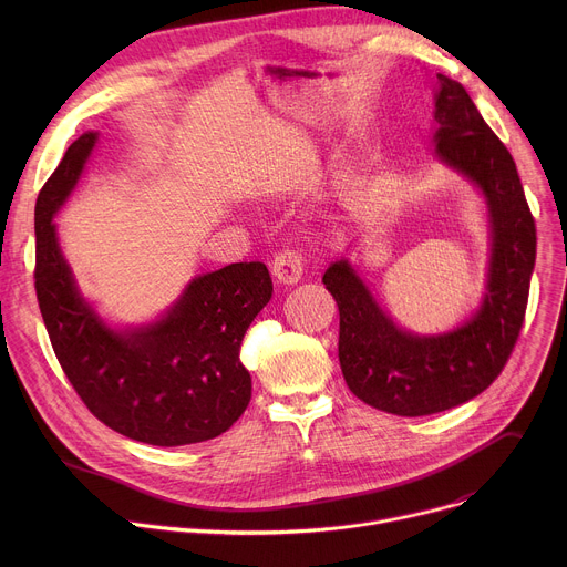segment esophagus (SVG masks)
Wrapping results in <instances>:
<instances>
[{
  "label": "esophagus",
  "mask_w": 567,
  "mask_h": 567,
  "mask_svg": "<svg viewBox=\"0 0 567 567\" xmlns=\"http://www.w3.org/2000/svg\"><path fill=\"white\" fill-rule=\"evenodd\" d=\"M302 256L298 251H282L271 262V274L280 285H296L302 278Z\"/></svg>",
  "instance_id": "esophagus-1"
}]
</instances>
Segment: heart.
I'll return each mask as SVG.
<instances>
[{
	"instance_id": "obj_1",
	"label": "heart",
	"mask_w": 567,
	"mask_h": 567,
	"mask_svg": "<svg viewBox=\"0 0 567 567\" xmlns=\"http://www.w3.org/2000/svg\"><path fill=\"white\" fill-rule=\"evenodd\" d=\"M316 158H318V152H316L313 147H309V150H307V154H305V164H313Z\"/></svg>"
}]
</instances>
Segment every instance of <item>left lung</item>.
I'll return each instance as SVG.
<instances>
[{
	"mask_svg": "<svg viewBox=\"0 0 567 567\" xmlns=\"http://www.w3.org/2000/svg\"><path fill=\"white\" fill-rule=\"evenodd\" d=\"M435 154L484 197L489 267L480 307L451 332L420 337L399 328L343 258L322 276L339 305V361L368 406L422 417L487 390L520 334L536 260V226L514 158L484 123L466 90L437 73Z\"/></svg>",
	"mask_w": 567,
	"mask_h": 567,
	"instance_id": "1",
	"label": "left lung"
}]
</instances>
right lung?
<instances>
[{"instance_id": "right-lung-1", "label": "right lung", "mask_w": 567, "mask_h": 567, "mask_svg": "<svg viewBox=\"0 0 567 567\" xmlns=\"http://www.w3.org/2000/svg\"><path fill=\"white\" fill-rule=\"evenodd\" d=\"M99 132L64 152L35 202V293L53 352L85 406L112 431L154 446H184L228 431L251 401L239 346L271 300L262 262L193 278L152 322L112 328L80 293L53 215L75 188Z\"/></svg>"}]
</instances>
